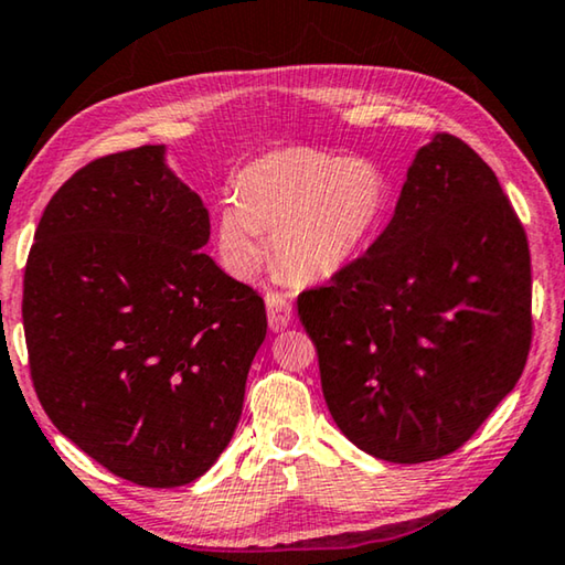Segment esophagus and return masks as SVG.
Returning a JSON list of instances; mask_svg holds the SVG:
<instances>
[{"label":"esophagus","mask_w":565,"mask_h":565,"mask_svg":"<svg viewBox=\"0 0 565 565\" xmlns=\"http://www.w3.org/2000/svg\"><path fill=\"white\" fill-rule=\"evenodd\" d=\"M265 306H267V321L273 331L288 329L292 321V306L288 296H282L280 290H267L265 292Z\"/></svg>","instance_id":"esophagus-1"}]
</instances>
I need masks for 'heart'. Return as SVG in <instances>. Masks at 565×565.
Masks as SVG:
<instances>
[{
	"label": "heart",
	"instance_id": "obj_1",
	"mask_svg": "<svg viewBox=\"0 0 565 565\" xmlns=\"http://www.w3.org/2000/svg\"><path fill=\"white\" fill-rule=\"evenodd\" d=\"M392 203L384 170L366 158L290 147L249 162L234 181V203L218 211L224 265L249 277L265 257L292 280H323L354 263L377 236Z\"/></svg>",
	"mask_w": 565,
	"mask_h": 565
}]
</instances>
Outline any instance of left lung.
Wrapping results in <instances>:
<instances>
[{"mask_svg":"<svg viewBox=\"0 0 565 565\" xmlns=\"http://www.w3.org/2000/svg\"><path fill=\"white\" fill-rule=\"evenodd\" d=\"M331 418L362 451L423 463L461 448L525 370V226L459 137L415 154L372 247L298 296Z\"/></svg>","mask_w":565,"mask_h":565,"instance_id":"1","label":"left lung"}]
</instances>
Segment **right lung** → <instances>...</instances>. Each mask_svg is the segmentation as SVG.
Returning a JSON list of instances; mask_svg holds the SVG:
<instances>
[{"label":"right lung","instance_id":"1","mask_svg":"<svg viewBox=\"0 0 565 565\" xmlns=\"http://www.w3.org/2000/svg\"><path fill=\"white\" fill-rule=\"evenodd\" d=\"M162 145L104 154L43 211L22 323L40 405L114 477L181 487L222 456L265 300L201 247L209 211Z\"/></svg>","mask_w":565,"mask_h":565}]
</instances>
